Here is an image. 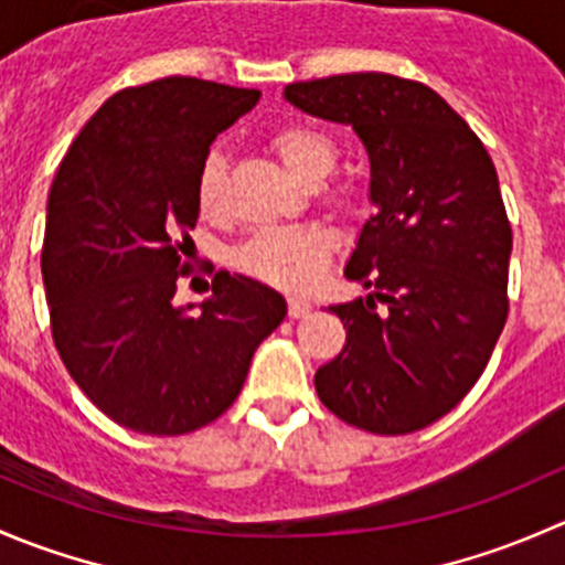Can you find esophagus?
<instances>
[{
  "mask_svg": "<svg viewBox=\"0 0 565 565\" xmlns=\"http://www.w3.org/2000/svg\"><path fill=\"white\" fill-rule=\"evenodd\" d=\"M287 309H289V317L300 319V317H306V315H309V311H311V300H306V298H289Z\"/></svg>",
  "mask_w": 565,
  "mask_h": 565,
  "instance_id": "esophagus-1",
  "label": "esophagus"
}]
</instances>
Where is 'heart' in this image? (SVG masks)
I'll return each mask as SVG.
<instances>
[{
    "label": "heart",
    "mask_w": 565,
    "mask_h": 565,
    "mask_svg": "<svg viewBox=\"0 0 565 565\" xmlns=\"http://www.w3.org/2000/svg\"><path fill=\"white\" fill-rule=\"evenodd\" d=\"M270 150L281 158L306 185H317L333 172L339 147L324 130L311 125H284L270 136ZM226 158L221 150H210L196 177V204L202 215H218L224 210ZM333 235L322 226H278L262 230L241 248L237 265L250 276L281 289H306L333 254Z\"/></svg>",
    "instance_id": "1"
}]
</instances>
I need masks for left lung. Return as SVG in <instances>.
<instances>
[{
	"label": "left lung",
	"instance_id": "1",
	"mask_svg": "<svg viewBox=\"0 0 565 565\" xmlns=\"http://www.w3.org/2000/svg\"><path fill=\"white\" fill-rule=\"evenodd\" d=\"M284 98L352 125L372 163L374 215L344 270L372 295L330 306L347 344L317 369L319 398L372 435L424 429L478 383L509 317L511 224L492 158L409 78L344 73L289 84Z\"/></svg>",
	"mask_w": 565,
	"mask_h": 565
}]
</instances>
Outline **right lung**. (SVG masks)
Returning <instances> with one entry per match:
<instances>
[{"instance_id":"1","label":"right lung","mask_w":565,"mask_h":565,"mask_svg":"<svg viewBox=\"0 0 565 565\" xmlns=\"http://www.w3.org/2000/svg\"><path fill=\"white\" fill-rule=\"evenodd\" d=\"M259 95L191 76L119 89L51 182L40 256L51 335L78 388L125 429L174 437L213 424L287 317L276 289L226 270L196 315L174 303L191 273L199 169Z\"/></svg>"}]
</instances>
